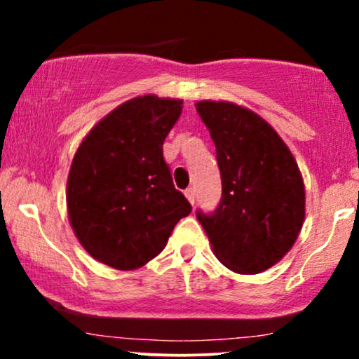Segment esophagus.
Here are the masks:
<instances>
[{
	"instance_id": "1",
	"label": "esophagus",
	"mask_w": 359,
	"mask_h": 359,
	"mask_svg": "<svg viewBox=\"0 0 359 359\" xmlns=\"http://www.w3.org/2000/svg\"><path fill=\"white\" fill-rule=\"evenodd\" d=\"M185 197H187V201L194 205V203H196V191H194L192 187H189L187 191H185Z\"/></svg>"
}]
</instances>
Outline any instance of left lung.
Returning <instances> with one entry per match:
<instances>
[{
  "label": "left lung",
  "mask_w": 359,
  "mask_h": 359,
  "mask_svg": "<svg viewBox=\"0 0 359 359\" xmlns=\"http://www.w3.org/2000/svg\"><path fill=\"white\" fill-rule=\"evenodd\" d=\"M196 109L216 145L222 182L216 211H197V219L222 265L262 273L285 257L302 229V174L285 142L251 109L228 101H201Z\"/></svg>",
  "instance_id": "1"
}]
</instances>
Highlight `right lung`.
<instances>
[{
  "mask_svg": "<svg viewBox=\"0 0 359 359\" xmlns=\"http://www.w3.org/2000/svg\"><path fill=\"white\" fill-rule=\"evenodd\" d=\"M180 113V100L133 97L106 114L74 155L69 222L82 248L111 269L147 265L192 211L163 160V142Z\"/></svg>",
  "mask_w": 359,
  "mask_h": 359,
  "instance_id": "add662e5",
  "label": "right lung"
}]
</instances>
